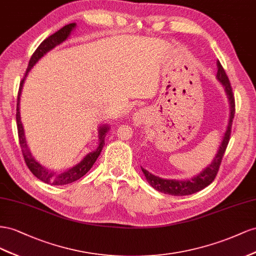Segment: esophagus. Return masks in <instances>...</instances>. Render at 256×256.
<instances>
[{
	"instance_id": "1",
	"label": "esophagus",
	"mask_w": 256,
	"mask_h": 256,
	"mask_svg": "<svg viewBox=\"0 0 256 256\" xmlns=\"http://www.w3.org/2000/svg\"><path fill=\"white\" fill-rule=\"evenodd\" d=\"M144 119H146V114L144 110H138L133 116V120L136 126H142V124L144 122Z\"/></svg>"
}]
</instances>
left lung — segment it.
Listing matches in <instances>:
<instances>
[{
  "instance_id": "left-lung-1",
  "label": "left lung",
  "mask_w": 256,
  "mask_h": 256,
  "mask_svg": "<svg viewBox=\"0 0 256 256\" xmlns=\"http://www.w3.org/2000/svg\"><path fill=\"white\" fill-rule=\"evenodd\" d=\"M218 65V72H216V79L222 84L224 86V90L226 96H228L230 106V121L228 124V128H226L222 142L218 147L216 156L214 158L212 162H211L206 168H204L195 177L190 178L186 180H174V179H163L160 178L156 174H152L147 170L142 167V170L144 174L146 179H147L148 184L156 188V191L162 192L164 194H170L174 196H184V195H191L198 191H202V188L208 186L211 182H212L216 176L218 167H220L222 158L224 156V152L228 147L230 136V130H232V122L234 119V114H235V98H234V94L232 86L230 84V79L226 75V72L221 65L220 61L216 62Z\"/></svg>"
}]
</instances>
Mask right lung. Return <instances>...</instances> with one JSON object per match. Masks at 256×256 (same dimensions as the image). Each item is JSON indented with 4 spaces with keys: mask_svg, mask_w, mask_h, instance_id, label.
I'll return each mask as SVG.
<instances>
[{
    "mask_svg": "<svg viewBox=\"0 0 256 256\" xmlns=\"http://www.w3.org/2000/svg\"><path fill=\"white\" fill-rule=\"evenodd\" d=\"M75 28H76V24H70L68 26H65L62 28H60L59 31H56L52 35L48 36V38L40 44V45L38 47V49L34 51V54L31 56L30 62H28V68L26 72V75H24V79L21 80L19 91H18L16 121H17L19 144H20L21 150H22V156L24 158V162H26V166L28 167V170H31V172L36 178L40 179L42 182H45V184H52V186L68 184H72V182L80 179L82 176H84V174L91 170V167L93 166L94 163H96V160L100 156L102 149H103L104 144H105L106 133L109 130V126H106V124L105 126H100V128H98V140H98V146L96 147V149L92 152L88 153V154L82 160H80L78 164L70 167V168L65 170L62 172H54L48 170L42 165H40L38 162H36L35 158L32 156V153L30 152V149H28V144H26L24 130L22 126V123H21V116H20V96H21V92H22L24 80L28 74V72L32 70L34 65L38 63L47 52H49L50 50H52L54 47L60 45V44H62L64 40H66L68 36L70 35L72 31L74 30Z\"/></svg>",
    "mask_w": 256,
    "mask_h": 256,
    "instance_id": "obj_1",
    "label": "right lung"
}]
</instances>
